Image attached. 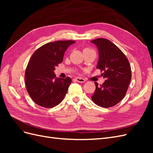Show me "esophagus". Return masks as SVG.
Listing matches in <instances>:
<instances>
[{
	"mask_svg": "<svg viewBox=\"0 0 153 153\" xmlns=\"http://www.w3.org/2000/svg\"><path fill=\"white\" fill-rule=\"evenodd\" d=\"M75 80H76L78 82H80V83H84V82H85V79H84V78H79V77L76 78Z\"/></svg>",
	"mask_w": 153,
	"mask_h": 153,
	"instance_id": "1",
	"label": "esophagus"
}]
</instances>
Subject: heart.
Instances as JSON below:
<instances>
[{
	"label": "heart",
	"instance_id": "b5f03b06",
	"mask_svg": "<svg viewBox=\"0 0 153 153\" xmlns=\"http://www.w3.org/2000/svg\"><path fill=\"white\" fill-rule=\"evenodd\" d=\"M89 50H91V49H89V48H86L84 49V52H85V51H89Z\"/></svg>",
	"mask_w": 153,
	"mask_h": 153
}]
</instances>
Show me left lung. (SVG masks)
I'll list each match as a JSON object with an SVG mask.
<instances>
[{"instance_id":"8db88e82","label":"left lung","mask_w":153,"mask_h":153,"mask_svg":"<svg viewBox=\"0 0 153 153\" xmlns=\"http://www.w3.org/2000/svg\"><path fill=\"white\" fill-rule=\"evenodd\" d=\"M99 52L96 68L103 73L101 76L106 80L102 85L94 82L96 90L91 99L103 108L117 104L126 95L131 78L130 64L125 55L110 41L98 38L91 41Z\"/></svg>"}]
</instances>
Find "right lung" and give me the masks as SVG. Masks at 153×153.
I'll use <instances>...</instances> for the list:
<instances>
[{"instance_id": "right-lung-1", "label": "right lung", "mask_w": 153, "mask_h": 153, "mask_svg": "<svg viewBox=\"0 0 153 153\" xmlns=\"http://www.w3.org/2000/svg\"><path fill=\"white\" fill-rule=\"evenodd\" d=\"M74 41H57L43 45L32 54L27 66V91L34 102L45 108L59 105L71 83L69 77L56 78L54 70L63 61L64 52Z\"/></svg>"}]
</instances>
